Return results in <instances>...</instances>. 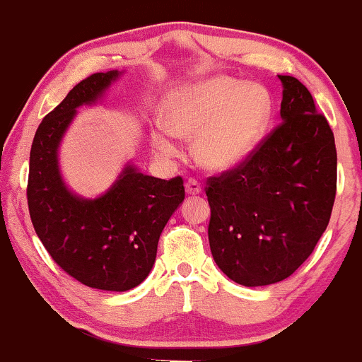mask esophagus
<instances>
[{"label":"esophagus","mask_w":362,"mask_h":362,"mask_svg":"<svg viewBox=\"0 0 362 362\" xmlns=\"http://www.w3.org/2000/svg\"><path fill=\"white\" fill-rule=\"evenodd\" d=\"M185 192L189 195H199L202 192V187L197 180H194V178H189V180H187V184H185Z\"/></svg>","instance_id":"esophagus-1"}]
</instances>
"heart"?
<instances>
[{
    "label": "heart",
    "mask_w": 362,
    "mask_h": 362,
    "mask_svg": "<svg viewBox=\"0 0 362 362\" xmlns=\"http://www.w3.org/2000/svg\"><path fill=\"white\" fill-rule=\"evenodd\" d=\"M272 117V97L264 86L218 76L184 86L161 103L160 124L151 131L153 148L173 156L172 136L194 139V158L202 168L226 172L255 151Z\"/></svg>",
    "instance_id": "heart-1"
}]
</instances>
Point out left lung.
<instances>
[{"mask_svg": "<svg viewBox=\"0 0 362 362\" xmlns=\"http://www.w3.org/2000/svg\"><path fill=\"white\" fill-rule=\"evenodd\" d=\"M279 80L282 122L206 187L214 262L248 288L284 281L308 259L337 192V149L325 115L300 80Z\"/></svg>", "mask_w": 362, "mask_h": 362, "instance_id": "1", "label": "left lung"}]
</instances>
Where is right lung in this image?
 I'll use <instances>...</instances> for the list:
<instances>
[{"instance_id":"add662e5","label":"right lung","mask_w":362,"mask_h":362,"mask_svg":"<svg viewBox=\"0 0 362 362\" xmlns=\"http://www.w3.org/2000/svg\"><path fill=\"white\" fill-rule=\"evenodd\" d=\"M119 71L95 73L78 83L42 119L30 149L27 201L32 224L52 260L88 288L129 291L148 277L158 240L185 199L182 177L161 180L127 165L97 199L69 192L57 148L81 105L102 97Z\"/></svg>"}]
</instances>
